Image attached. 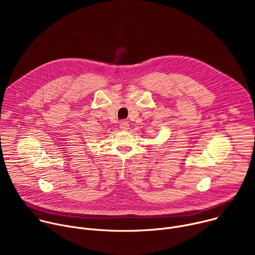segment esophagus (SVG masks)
Segmentation results:
<instances>
[{
    "label": "esophagus",
    "mask_w": 255,
    "mask_h": 255,
    "mask_svg": "<svg viewBox=\"0 0 255 255\" xmlns=\"http://www.w3.org/2000/svg\"><path fill=\"white\" fill-rule=\"evenodd\" d=\"M120 129L121 130H128L129 129V123L127 121H121L120 122Z\"/></svg>",
    "instance_id": "34e87169"
}]
</instances>
